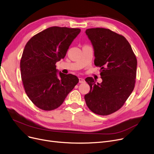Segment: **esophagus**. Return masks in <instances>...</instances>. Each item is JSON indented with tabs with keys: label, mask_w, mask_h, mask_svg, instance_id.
I'll return each instance as SVG.
<instances>
[{
	"label": "esophagus",
	"mask_w": 154,
	"mask_h": 154,
	"mask_svg": "<svg viewBox=\"0 0 154 154\" xmlns=\"http://www.w3.org/2000/svg\"><path fill=\"white\" fill-rule=\"evenodd\" d=\"M79 83H84L85 80L82 78H79Z\"/></svg>",
	"instance_id": "obj_1"
}]
</instances>
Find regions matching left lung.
I'll return each mask as SVG.
<instances>
[{
	"mask_svg": "<svg viewBox=\"0 0 154 154\" xmlns=\"http://www.w3.org/2000/svg\"><path fill=\"white\" fill-rule=\"evenodd\" d=\"M94 51V65L101 68V83L92 77L85 81L90 92L84 98L89 109L99 115H109L123 106L134 89L137 58L131 46L122 35L109 29L85 31Z\"/></svg>",
	"mask_w": 154,
	"mask_h": 154,
	"instance_id": "obj_1",
	"label": "left lung"
}]
</instances>
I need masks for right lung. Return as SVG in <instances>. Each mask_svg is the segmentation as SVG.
Returning <instances> with one entry per match:
<instances>
[{"mask_svg":"<svg viewBox=\"0 0 154 154\" xmlns=\"http://www.w3.org/2000/svg\"><path fill=\"white\" fill-rule=\"evenodd\" d=\"M80 32L79 28L53 26L26 43L20 62L21 79L26 94L39 109L58 108L79 82L77 76L60 72L58 78L55 64L64 58Z\"/></svg>","mask_w":154,"mask_h":154,"instance_id":"1","label":"right lung"}]
</instances>
